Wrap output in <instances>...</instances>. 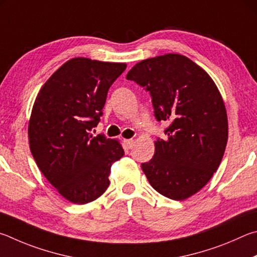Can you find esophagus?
Returning <instances> with one entry per match:
<instances>
[{
  "mask_svg": "<svg viewBox=\"0 0 257 257\" xmlns=\"http://www.w3.org/2000/svg\"><path fill=\"white\" fill-rule=\"evenodd\" d=\"M124 145L127 149H131L134 145V140H132V139H130V140H124Z\"/></svg>",
  "mask_w": 257,
  "mask_h": 257,
  "instance_id": "34e87169",
  "label": "esophagus"
}]
</instances>
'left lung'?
Instances as JSON below:
<instances>
[{
	"instance_id": "left-lung-1",
	"label": "left lung",
	"mask_w": 257,
	"mask_h": 257,
	"mask_svg": "<svg viewBox=\"0 0 257 257\" xmlns=\"http://www.w3.org/2000/svg\"><path fill=\"white\" fill-rule=\"evenodd\" d=\"M150 92L165 139L142 170L161 195L183 201L203 188L218 169L228 141L223 99L212 78L181 54L147 58L126 75Z\"/></svg>"
}]
</instances>
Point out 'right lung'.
Returning <instances> with one entry per match:
<instances>
[{
	"mask_svg": "<svg viewBox=\"0 0 257 257\" xmlns=\"http://www.w3.org/2000/svg\"><path fill=\"white\" fill-rule=\"evenodd\" d=\"M125 63L74 57L54 72L34 102L29 147L38 168L67 201L85 204L109 186L111 165L124 156L118 140L93 137L108 89Z\"/></svg>",
	"mask_w": 257,
	"mask_h": 257,
	"instance_id": "1",
	"label": "right lung"
}]
</instances>
